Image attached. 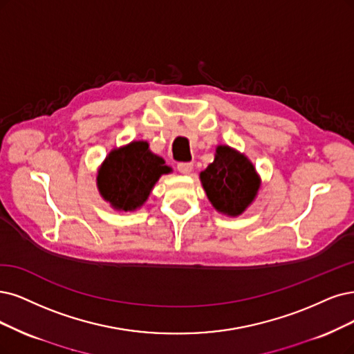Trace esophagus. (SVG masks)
Wrapping results in <instances>:
<instances>
[{
	"label": "esophagus",
	"instance_id": "34e87169",
	"mask_svg": "<svg viewBox=\"0 0 354 354\" xmlns=\"http://www.w3.org/2000/svg\"><path fill=\"white\" fill-rule=\"evenodd\" d=\"M192 166L194 165L191 162H180V163H178V170L182 175H188L192 170Z\"/></svg>",
	"mask_w": 354,
	"mask_h": 354
}]
</instances>
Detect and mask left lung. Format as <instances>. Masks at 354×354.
Instances as JSON below:
<instances>
[{"instance_id": "1", "label": "left lung", "mask_w": 354, "mask_h": 354, "mask_svg": "<svg viewBox=\"0 0 354 354\" xmlns=\"http://www.w3.org/2000/svg\"><path fill=\"white\" fill-rule=\"evenodd\" d=\"M208 200L218 213L239 216L250 205L259 189V176L245 154L218 146L214 162L200 174Z\"/></svg>"}]
</instances>
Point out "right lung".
Masks as SVG:
<instances>
[{"mask_svg": "<svg viewBox=\"0 0 354 354\" xmlns=\"http://www.w3.org/2000/svg\"><path fill=\"white\" fill-rule=\"evenodd\" d=\"M170 170L162 157L149 150L147 141H133L106 156L97 172V188L115 210L134 212Z\"/></svg>", "mask_w": 354, "mask_h": 354, "instance_id": "add662e5", "label": "right lung"}]
</instances>
